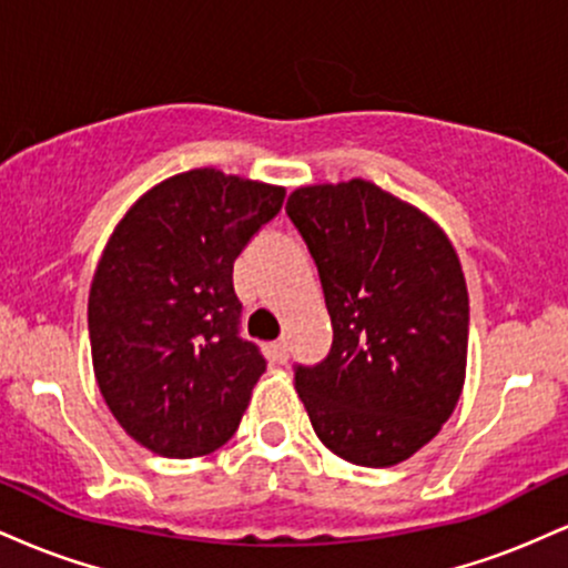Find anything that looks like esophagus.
Here are the masks:
<instances>
[{
	"label": "esophagus",
	"instance_id": "1",
	"mask_svg": "<svg viewBox=\"0 0 568 568\" xmlns=\"http://www.w3.org/2000/svg\"><path fill=\"white\" fill-rule=\"evenodd\" d=\"M270 349H272V357H275L277 363L288 361V342H285V338H277Z\"/></svg>",
	"mask_w": 568,
	"mask_h": 568
}]
</instances>
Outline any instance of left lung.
<instances>
[{"label":"left lung","instance_id":"8db88e82","mask_svg":"<svg viewBox=\"0 0 568 568\" xmlns=\"http://www.w3.org/2000/svg\"><path fill=\"white\" fill-rule=\"evenodd\" d=\"M285 211L334 325L328 357L296 368L312 427L352 465L406 462L440 433L465 387L470 298L452 240L366 179L298 186Z\"/></svg>","mask_w":568,"mask_h":568}]
</instances>
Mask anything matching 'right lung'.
<instances>
[{
    "label": "right lung",
    "instance_id": "obj_1",
    "mask_svg": "<svg viewBox=\"0 0 568 568\" xmlns=\"http://www.w3.org/2000/svg\"><path fill=\"white\" fill-rule=\"evenodd\" d=\"M283 200V186L197 168L114 226L90 285V352L109 410L149 452L205 456L240 427L266 363L240 338L232 266Z\"/></svg>",
    "mask_w": 568,
    "mask_h": 568
}]
</instances>
